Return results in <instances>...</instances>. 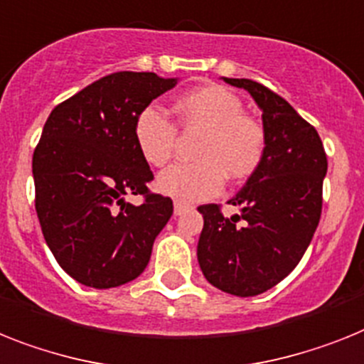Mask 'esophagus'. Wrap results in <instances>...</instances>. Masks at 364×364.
Listing matches in <instances>:
<instances>
[{
	"mask_svg": "<svg viewBox=\"0 0 364 364\" xmlns=\"http://www.w3.org/2000/svg\"><path fill=\"white\" fill-rule=\"evenodd\" d=\"M187 209H188V207L183 205V203H179V201H176V203H173V215H176V216L183 215V213H185Z\"/></svg>",
	"mask_w": 364,
	"mask_h": 364,
	"instance_id": "1",
	"label": "esophagus"
}]
</instances>
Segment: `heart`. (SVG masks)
<instances>
[{
	"mask_svg": "<svg viewBox=\"0 0 364 364\" xmlns=\"http://www.w3.org/2000/svg\"><path fill=\"white\" fill-rule=\"evenodd\" d=\"M177 127L201 131L194 149L196 163L176 164L157 177V191L179 203L215 198L225 176L242 181L257 172L267 154V129L244 112L240 97L220 85H205L183 94L173 105ZM139 154L151 166H164L173 157L177 129L157 105L139 112L133 127Z\"/></svg>",
	"mask_w": 364,
	"mask_h": 364,
	"instance_id": "1",
	"label": "heart"
}]
</instances>
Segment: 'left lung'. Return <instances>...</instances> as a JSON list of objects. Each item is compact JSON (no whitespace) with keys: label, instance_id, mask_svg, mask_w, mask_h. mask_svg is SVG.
I'll return each mask as SVG.
<instances>
[{"label":"left lung","instance_id":"1","mask_svg":"<svg viewBox=\"0 0 364 364\" xmlns=\"http://www.w3.org/2000/svg\"><path fill=\"white\" fill-rule=\"evenodd\" d=\"M224 81L248 90L261 107L267 154L228 201L240 215L228 218L216 203L198 207V262L210 285L246 298L277 285L304 257L322 215L328 157L316 129L279 94L252 79Z\"/></svg>","mask_w":364,"mask_h":364}]
</instances>
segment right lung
Here are the masks:
<instances>
[{"label":"right lung","instance_id":"add662e5","mask_svg":"<svg viewBox=\"0 0 364 364\" xmlns=\"http://www.w3.org/2000/svg\"><path fill=\"white\" fill-rule=\"evenodd\" d=\"M176 87L154 72H114L55 107L33 154L35 209L53 257L81 285L112 289L148 267L173 213L154 181L133 127L139 112ZM127 196H142L133 206Z\"/></svg>","mask_w":364,"mask_h":364}]
</instances>
